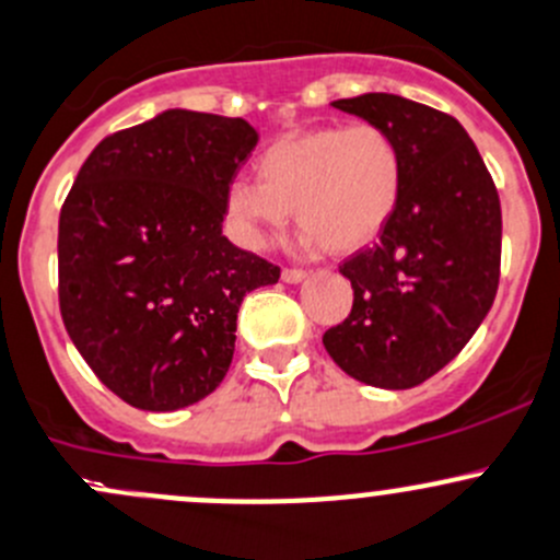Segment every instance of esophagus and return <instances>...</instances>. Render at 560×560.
Here are the masks:
<instances>
[{
    "label": "esophagus",
    "mask_w": 560,
    "mask_h": 560,
    "mask_svg": "<svg viewBox=\"0 0 560 560\" xmlns=\"http://www.w3.org/2000/svg\"><path fill=\"white\" fill-rule=\"evenodd\" d=\"M304 278H307L304 269H282V280L291 282V285H296V282H302Z\"/></svg>",
    "instance_id": "1"
}]
</instances>
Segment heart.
I'll list each match as a JSON object with an SVG mask.
<instances>
[{
	"label": "heart",
	"mask_w": 560,
	"mask_h": 560,
	"mask_svg": "<svg viewBox=\"0 0 560 560\" xmlns=\"http://www.w3.org/2000/svg\"><path fill=\"white\" fill-rule=\"evenodd\" d=\"M256 179L225 187V212L247 245H267L293 209L310 242L346 256L389 225L402 192V154L370 121L320 125L269 143L256 160Z\"/></svg>",
	"instance_id": "obj_1"
}]
</instances>
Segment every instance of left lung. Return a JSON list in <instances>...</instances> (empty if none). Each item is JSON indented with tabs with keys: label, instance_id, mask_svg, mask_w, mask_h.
I'll use <instances>...</instances> for the list:
<instances>
[{
	"label": "left lung",
	"instance_id": "1",
	"mask_svg": "<svg viewBox=\"0 0 560 560\" xmlns=\"http://www.w3.org/2000/svg\"><path fill=\"white\" fill-rule=\"evenodd\" d=\"M397 141L402 192L378 242L340 267L353 307L324 335L337 368L411 389L450 364L490 313L501 275V201L455 116L400 94L335 100Z\"/></svg>",
	"mask_w": 560,
	"mask_h": 560
}]
</instances>
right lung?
Segmentation results:
<instances>
[{
    "label": "right lung",
    "instance_id": "add662e5",
    "mask_svg": "<svg viewBox=\"0 0 560 560\" xmlns=\"http://www.w3.org/2000/svg\"><path fill=\"white\" fill-rule=\"evenodd\" d=\"M258 132L168 108L103 138L59 214V310L100 381L141 411L212 395L242 299L280 269L223 236L225 187Z\"/></svg>",
    "mask_w": 560,
    "mask_h": 560
}]
</instances>
